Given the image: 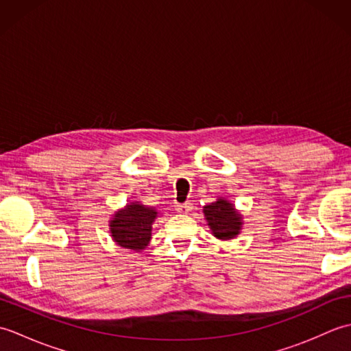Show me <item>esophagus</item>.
I'll list each match as a JSON object with an SVG mask.
<instances>
[{
  "label": "esophagus",
  "instance_id": "esophagus-1",
  "mask_svg": "<svg viewBox=\"0 0 351 351\" xmlns=\"http://www.w3.org/2000/svg\"><path fill=\"white\" fill-rule=\"evenodd\" d=\"M191 210H193V205L190 202L178 205V211H180L181 214H189V213H191Z\"/></svg>",
  "mask_w": 351,
  "mask_h": 351
}]
</instances>
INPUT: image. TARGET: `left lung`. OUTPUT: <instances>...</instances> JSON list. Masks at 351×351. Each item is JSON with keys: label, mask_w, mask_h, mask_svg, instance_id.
<instances>
[{"label": "left lung", "mask_w": 351, "mask_h": 351, "mask_svg": "<svg viewBox=\"0 0 351 351\" xmlns=\"http://www.w3.org/2000/svg\"><path fill=\"white\" fill-rule=\"evenodd\" d=\"M204 213L213 234L220 240H230L240 232L241 217L228 200L219 199L217 202L205 206Z\"/></svg>", "instance_id": "obj_1"}]
</instances>
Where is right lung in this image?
Here are the masks:
<instances>
[{
    "instance_id": "add662e5",
    "label": "right lung",
    "mask_w": 351,
    "mask_h": 351,
    "mask_svg": "<svg viewBox=\"0 0 351 351\" xmlns=\"http://www.w3.org/2000/svg\"><path fill=\"white\" fill-rule=\"evenodd\" d=\"M156 214L158 213L145 205H126L125 210L116 213L114 220L110 221L114 241L125 249L136 252L145 249L151 240L152 221Z\"/></svg>"
}]
</instances>
